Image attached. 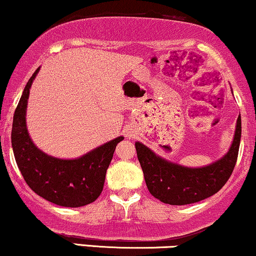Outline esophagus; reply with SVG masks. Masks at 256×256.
I'll return each instance as SVG.
<instances>
[{"mask_svg":"<svg viewBox=\"0 0 256 256\" xmlns=\"http://www.w3.org/2000/svg\"><path fill=\"white\" fill-rule=\"evenodd\" d=\"M126 136H128V137H132V132L130 130H128L126 131Z\"/></svg>","mask_w":256,"mask_h":256,"instance_id":"1","label":"esophagus"}]
</instances>
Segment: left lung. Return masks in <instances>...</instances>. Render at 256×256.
<instances>
[{
	"label": "left lung",
	"mask_w": 256,
	"mask_h": 256,
	"mask_svg": "<svg viewBox=\"0 0 256 256\" xmlns=\"http://www.w3.org/2000/svg\"><path fill=\"white\" fill-rule=\"evenodd\" d=\"M240 140L241 116H238L229 151L206 166L186 168L171 163L139 142H136V150L151 195L166 204L184 206L208 198L227 183L238 160Z\"/></svg>",
	"instance_id": "obj_1"
}]
</instances>
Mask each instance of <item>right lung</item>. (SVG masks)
Returning a JSON list of instances; mask_svg holds the SVG:
<instances>
[{
	"label": "right lung",
	"instance_id": "add662e5",
	"mask_svg": "<svg viewBox=\"0 0 256 256\" xmlns=\"http://www.w3.org/2000/svg\"><path fill=\"white\" fill-rule=\"evenodd\" d=\"M35 70L26 85L12 119V146L16 164L29 188L56 206L76 208L94 202L102 192L108 168L118 137L76 160L52 157L35 146L26 125L29 88L38 73Z\"/></svg>",
	"mask_w": 256,
	"mask_h": 256
}]
</instances>
